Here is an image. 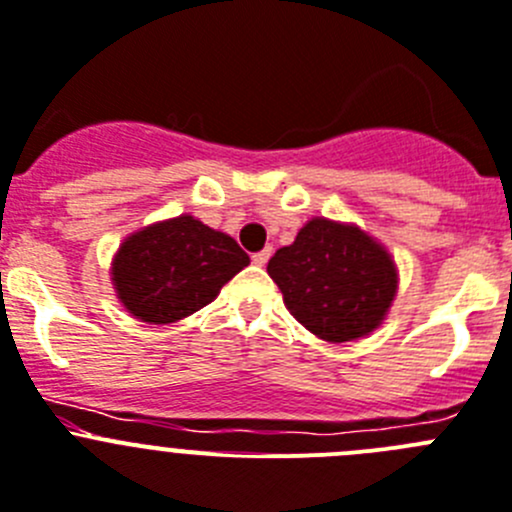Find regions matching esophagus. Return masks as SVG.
I'll list each match as a JSON object with an SVG mask.
<instances>
[{"instance_id": "1", "label": "esophagus", "mask_w": 512, "mask_h": 512, "mask_svg": "<svg viewBox=\"0 0 512 512\" xmlns=\"http://www.w3.org/2000/svg\"><path fill=\"white\" fill-rule=\"evenodd\" d=\"M270 255H273V247H265L262 252H255V255H252V262H255L257 267H265L267 260H270Z\"/></svg>"}]
</instances>
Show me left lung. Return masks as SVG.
Masks as SVG:
<instances>
[{
  "label": "left lung",
  "mask_w": 512,
  "mask_h": 512,
  "mask_svg": "<svg viewBox=\"0 0 512 512\" xmlns=\"http://www.w3.org/2000/svg\"><path fill=\"white\" fill-rule=\"evenodd\" d=\"M267 273L293 319L324 342H354L382 324L398 290L390 252L354 224L316 216L280 247Z\"/></svg>",
  "instance_id": "left-lung-1"
}]
</instances>
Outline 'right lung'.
Segmentation results:
<instances>
[{
    "label": "right lung",
    "mask_w": 512,
    "mask_h": 512,
    "mask_svg": "<svg viewBox=\"0 0 512 512\" xmlns=\"http://www.w3.org/2000/svg\"><path fill=\"white\" fill-rule=\"evenodd\" d=\"M250 257L229 234L183 214L119 245L112 283L122 306L147 324H173L209 306Z\"/></svg>",
    "instance_id": "1"
}]
</instances>
